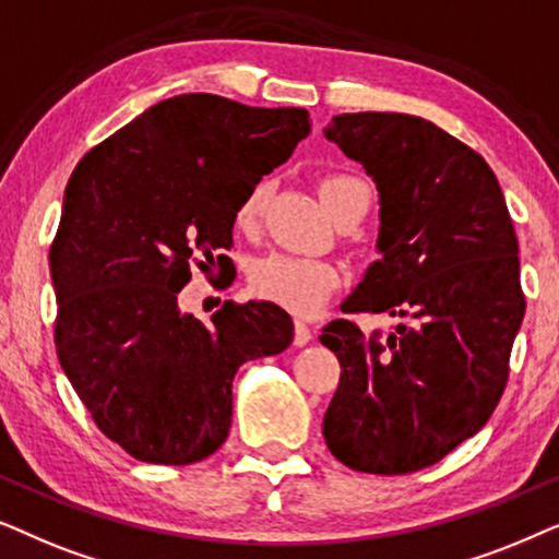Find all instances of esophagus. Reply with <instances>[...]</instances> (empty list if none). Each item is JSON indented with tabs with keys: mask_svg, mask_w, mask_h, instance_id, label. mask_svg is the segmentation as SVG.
I'll use <instances>...</instances> for the list:
<instances>
[{
	"mask_svg": "<svg viewBox=\"0 0 559 559\" xmlns=\"http://www.w3.org/2000/svg\"><path fill=\"white\" fill-rule=\"evenodd\" d=\"M309 342H311L309 324L304 322V319H296V324H294V345L296 347H304V345H309Z\"/></svg>",
	"mask_w": 559,
	"mask_h": 559,
	"instance_id": "34e87169",
	"label": "esophagus"
}]
</instances>
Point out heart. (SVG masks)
I'll list each match as a JSON object with an SVG mask.
<instances>
[{"label":"heart","instance_id":"heart-1","mask_svg":"<svg viewBox=\"0 0 559 559\" xmlns=\"http://www.w3.org/2000/svg\"><path fill=\"white\" fill-rule=\"evenodd\" d=\"M322 202L334 219L345 217L357 204H370V189L357 176L326 174L319 181ZM267 202V181H258L245 193L235 212V225L242 233H252L260 225ZM250 284L258 296L271 299L296 314H314L332 299L342 284L337 265L317 258L288 255V252H271L252 265Z\"/></svg>","mask_w":559,"mask_h":559}]
</instances>
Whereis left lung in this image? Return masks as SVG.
<instances>
[{
	"instance_id": "left-lung-1",
	"label": "left lung",
	"mask_w": 559,
	"mask_h": 559,
	"mask_svg": "<svg viewBox=\"0 0 559 559\" xmlns=\"http://www.w3.org/2000/svg\"><path fill=\"white\" fill-rule=\"evenodd\" d=\"M324 138L366 168L381 204V260L342 311L404 322L324 326L342 373L322 435L353 471L416 473L480 431L506 389L526 309L516 233L488 163L427 119L337 115Z\"/></svg>"
}]
</instances>
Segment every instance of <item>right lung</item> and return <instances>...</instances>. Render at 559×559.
Returning <instances> with one entry per match:
<instances>
[{
    "mask_svg": "<svg viewBox=\"0 0 559 559\" xmlns=\"http://www.w3.org/2000/svg\"><path fill=\"white\" fill-rule=\"evenodd\" d=\"M309 132L301 107L181 94L71 174L50 248L58 360L99 429L140 463L191 465L217 452L237 370L292 345V317L271 301H227L204 324L178 294L191 260L225 273L242 197Z\"/></svg>",
    "mask_w": 559,
    "mask_h": 559,
    "instance_id": "obj_1",
    "label": "right lung"
}]
</instances>
